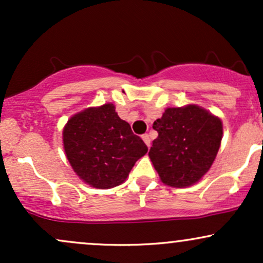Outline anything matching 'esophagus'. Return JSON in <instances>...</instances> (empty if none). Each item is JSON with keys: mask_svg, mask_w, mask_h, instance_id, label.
Segmentation results:
<instances>
[{"mask_svg": "<svg viewBox=\"0 0 263 263\" xmlns=\"http://www.w3.org/2000/svg\"><path fill=\"white\" fill-rule=\"evenodd\" d=\"M142 140L144 141V143L147 144V146H151V137H149V135L148 134H144V135H142Z\"/></svg>", "mask_w": 263, "mask_h": 263, "instance_id": "esophagus-1", "label": "esophagus"}]
</instances>
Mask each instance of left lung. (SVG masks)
Wrapping results in <instances>:
<instances>
[{"mask_svg":"<svg viewBox=\"0 0 263 263\" xmlns=\"http://www.w3.org/2000/svg\"><path fill=\"white\" fill-rule=\"evenodd\" d=\"M158 137L149 158L167 185L184 188L210 170L222 138V123L197 105L170 107L153 122Z\"/></svg>","mask_w":263,"mask_h":263,"instance_id":"obj_1","label":"left lung"}]
</instances>
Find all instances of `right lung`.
<instances>
[{"instance_id": "right-lung-1", "label": "right lung", "mask_w": 263, "mask_h": 263, "mask_svg": "<svg viewBox=\"0 0 263 263\" xmlns=\"http://www.w3.org/2000/svg\"><path fill=\"white\" fill-rule=\"evenodd\" d=\"M63 142L75 173L100 189L123 183L137 159L148 151L112 104L74 115L63 131Z\"/></svg>"}]
</instances>
